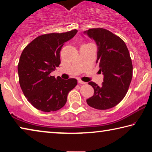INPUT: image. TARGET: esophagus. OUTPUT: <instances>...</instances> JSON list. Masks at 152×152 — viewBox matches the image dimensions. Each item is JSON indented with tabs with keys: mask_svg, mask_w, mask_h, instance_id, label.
<instances>
[{
	"mask_svg": "<svg viewBox=\"0 0 152 152\" xmlns=\"http://www.w3.org/2000/svg\"><path fill=\"white\" fill-rule=\"evenodd\" d=\"M78 83L81 84H86V82H83V81L80 80H78Z\"/></svg>",
	"mask_w": 152,
	"mask_h": 152,
	"instance_id": "1",
	"label": "esophagus"
}]
</instances>
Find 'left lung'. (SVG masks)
<instances>
[{
  "instance_id": "8db88e82",
  "label": "left lung",
  "mask_w": 152,
  "mask_h": 152,
  "mask_svg": "<svg viewBox=\"0 0 152 152\" xmlns=\"http://www.w3.org/2000/svg\"><path fill=\"white\" fill-rule=\"evenodd\" d=\"M83 33L96 43V62L99 64V72L104 76L101 86L93 82H88L94 92L86 102L96 109H110L123 99L132 81L133 66L129 52L125 43L107 29H91Z\"/></svg>"
}]
</instances>
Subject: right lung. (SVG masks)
<instances>
[{"label":"right lung","mask_w":152,"mask_h":152,"mask_svg":"<svg viewBox=\"0 0 152 152\" xmlns=\"http://www.w3.org/2000/svg\"><path fill=\"white\" fill-rule=\"evenodd\" d=\"M76 29L61 33L40 35L23 51L18 64L20 86L33 107L43 112L62 108L77 80L61 79L50 75L60 64V53L66 42L74 37Z\"/></svg>","instance_id":"1"}]
</instances>
